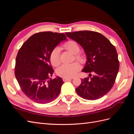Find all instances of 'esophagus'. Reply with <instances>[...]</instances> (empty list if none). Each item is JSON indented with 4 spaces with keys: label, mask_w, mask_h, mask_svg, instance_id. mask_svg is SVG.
<instances>
[{
    "label": "esophagus",
    "mask_w": 134,
    "mask_h": 134,
    "mask_svg": "<svg viewBox=\"0 0 134 134\" xmlns=\"http://www.w3.org/2000/svg\"><path fill=\"white\" fill-rule=\"evenodd\" d=\"M72 79V78H64L63 79V80L64 82H67V81L70 80H71V79Z\"/></svg>",
    "instance_id": "1"
}]
</instances>
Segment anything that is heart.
<instances>
[{"label":"heart","instance_id":"1","mask_svg":"<svg viewBox=\"0 0 134 134\" xmlns=\"http://www.w3.org/2000/svg\"><path fill=\"white\" fill-rule=\"evenodd\" d=\"M64 47L72 54L75 55V58L80 62L83 60V56L78 54L80 52V47L78 44L73 41H69L64 44ZM60 50L59 47H55L52 50L50 55V60L53 66H58L60 64ZM80 69V65L77 62L71 64H63L56 69V74L63 78H72L74 76Z\"/></svg>","mask_w":134,"mask_h":134}]
</instances>
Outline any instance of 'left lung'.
I'll list each match as a JSON object with an SVG mask.
<instances>
[{"label": "left lung", "mask_w": 134, "mask_h": 134, "mask_svg": "<svg viewBox=\"0 0 134 134\" xmlns=\"http://www.w3.org/2000/svg\"><path fill=\"white\" fill-rule=\"evenodd\" d=\"M66 35L80 44L86 52L87 60L82 71L94 74L91 79H81L82 83L75 89L77 94L87 100L101 98L111 90L119 70L115 47L97 32L81 31Z\"/></svg>", "instance_id": "obj_1"}]
</instances>
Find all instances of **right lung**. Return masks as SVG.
Instances as JSON below:
<instances>
[{
	"instance_id": "add662e5",
	"label": "right lung",
	"mask_w": 134,
	"mask_h": 134,
	"mask_svg": "<svg viewBox=\"0 0 134 134\" xmlns=\"http://www.w3.org/2000/svg\"><path fill=\"white\" fill-rule=\"evenodd\" d=\"M66 38L64 34L38 32L31 36L19 50L15 76L23 93L34 102L50 103L60 94L64 82L59 76L53 79L51 78L54 70L50 55Z\"/></svg>"
}]
</instances>
